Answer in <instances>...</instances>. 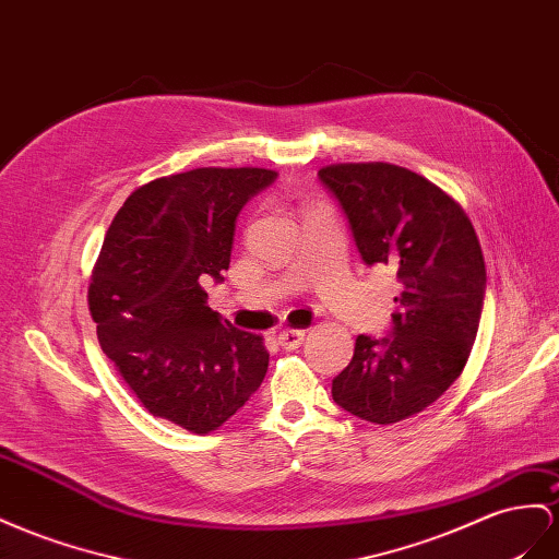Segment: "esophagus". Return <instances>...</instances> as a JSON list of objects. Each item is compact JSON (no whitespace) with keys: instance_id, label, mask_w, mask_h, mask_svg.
<instances>
[{"instance_id":"1","label":"esophagus","mask_w":559,"mask_h":559,"mask_svg":"<svg viewBox=\"0 0 559 559\" xmlns=\"http://www.w3.org/2000/svg\"><path fill=\"white\" fill-rule=\"evenodd\" d=\"M304 338H306L304 329H284V331H280V336H277V341H280L284 350H296L298 345L304 343Z\"/></svg>"}]
</instances>
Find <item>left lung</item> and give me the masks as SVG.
<instances>
[{
  "label": "left lung",
  "instance_id": "left-lung-1",
  "mask_svg": "<svg viewBox=\"0 0 559 559\" xmlns=\"http://www.w3.org/2000/svg\"><path fill=\"white\" fill-rule=\"evenodd\" d=\"M320 180L348 216L361 261L392 267L402 282L392 336H357L331 395L369 424H397L442 397L471 357L487 286L485 255L461 204L409 169L329 164Z\"/></svg>",
  "mask_w": 559,
  "mask_h": 559
}]
</instances>
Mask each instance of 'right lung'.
Returning <instances> with one entry per match:
<instances>
[{
	"label": "right lung",
	"mask_w": 559,
	"mask_h": 559,
	"mask_svg": "<svg viewBox=\"0 0 559 559\" xmlns=\"http://www.w3.org/2000/svg\"><path fill=\"white\" fill-rule=\"evenodd\" d=\"M270 169L202 167L135 188L105 233L88 284L103 353L145 409L194 435L218 430L265 379L263 336L206 306L235 221Z\"/></svg>",
	"instance_id": "obj_1"
}]
</instances>
